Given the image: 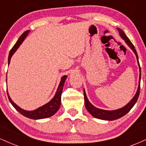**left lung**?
Listing matches in <instances>:
<instances>
[{
    "instance_id": "left-lung-1",
    "label": "left lung",
    "mask_w": 146,
    "mask_h": 146,
    "mask_svg": "<svg viewBox=\"0 0 146 146\" xmlns=\"http://www.w3.org/2000/svg\"><path fill=\"white\" fill-rule=\"evenodd\" d=\"M117 31H119V33H120L121 37L123 38V39H124V41H125L126 43H127V45L131 47V50L134 52L135 55H136L139 66L140 73H141V67H140L139 62L137 53V51L135 50L134 45H133V43H131V41H130L129 38L126 36L125 33L123 32L122 30L117 29ZM140 81H141V73H140V76H139V86H138L137 91L136 94H135L134 97L133 98V99L131 100V101L126 105V106L123 107V108L121 109H119V110H113V111H107V110H101V109H98L95 108V107L93 106L90 102H89L88 100L86 94V92L85 90H84V101H85L86 108L87 109L88 111L90 112V113H91V115H93L94 117H96V118L101 119V120H116V119L120 118L121 117L124 116V115H126V114L128 112L131 110V109H132L133 107L134 106L135 103H136L137 101L139 95V92H140Z\"/></svg>"
}]
</instances>
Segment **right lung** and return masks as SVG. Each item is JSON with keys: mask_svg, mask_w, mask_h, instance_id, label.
<instances>
[{"mask_svg": "<svg viewBox=\"0 0 146 146\" xmlns=\"http://www.w3.org/2000/svg\"><path fill=\"white\" fill-rule=\"evenodd\" d=\"M29 33V31H26L24 32L23 34L20 36V38H18L16 43L14 45V46L12 47V49L10 50L9 54L8 57V64H9L10 60H11V56H13L14 52L16 51V50L18 48V47L21 45V43H22V41H24V38H26V36H27L28 33ZM66 79V76L64 75L61 78V81L60 82V84L58 88V90L56 91V93L55 96H54V98L51 101L47 103V104H45L43 106L40 107L36 110H33V111H26V110H22L20 107H18L15 103H13V101H12L11 98H10L8 92H7V96L9 100L10 103H11V105L14 107V108L17 110V111H19L22 115H24L26 117H29V118L33 119V120H38V119H42V118H45V117H51L54 115V113H56V111L58 110V109L60 106V103H61V95H62V88L64 86V82H65Z\"/></svg>", "mask_w": 146, "mask_h": 146, "instance_id": "right-lung-1", "label": "right lung"}]
</instances>
